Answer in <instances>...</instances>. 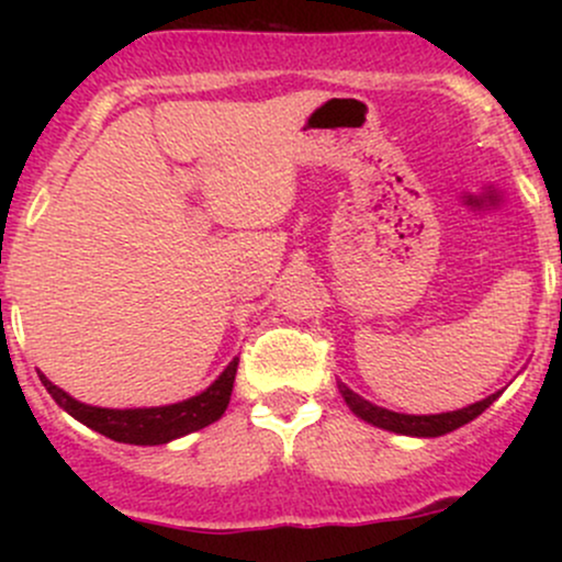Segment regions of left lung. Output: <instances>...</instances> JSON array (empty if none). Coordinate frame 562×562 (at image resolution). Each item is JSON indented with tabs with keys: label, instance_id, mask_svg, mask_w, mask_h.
I'll list each match as a JSON object with an SVG mask.
<instances>
[{
	"label": "left lung",
	"instance_id": "8db88e82",
	"mask_svg": "<svg viewBox=\"0 0 562 562\" xmlns=\"http://www.w3.org/2000/svg\"><path fill=\"white\" fill-rule=\"evenodd\" d=\"M340 393H344L346 404L351 406L353 415H359L362 420L378 425V428H385V430H393V434H404V436H443L449 434V430H457L460 425H465L473 420V417H479L483 409H486L488 404L494 402L499 393H492L488 398H483V402H475L465 406V409H457V412H443V415H398V412H391V409H383V406H375L370 404L367 398L357 396L351 389H346V385H340Z\"/></svg>",
	"mask_w": 562,
	"mask_h": 562
}]
</instances>
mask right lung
I'll return each mask as SVG.
<instances>
[{"mask_svg": "<svg viewBox=\"0 0 562 562\" xmlns=\"http://www.w3.org/2000/svg\"><path fill=\"white\" fill-rule=\"evenodd\" d=\"M237 364H240V359L235 357L227 370L218 375L216 383L198 393V396L169 406H153V409H102V406H89L70 398L66 391L57 389L44 375L38 378H42L44 389L53 393L55 402L87 428L121 443L156 447V443H169L173 438L205 428V425L216 423L224 415L232 396V385H235Z\"/></svg>", "mask_w": 562, "mask_h": 562, "instance_id": "obj_1", "label": "right lung"}]
</instances>
